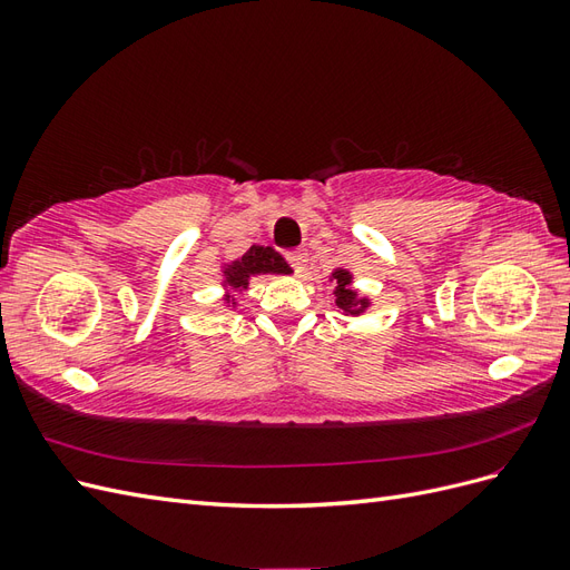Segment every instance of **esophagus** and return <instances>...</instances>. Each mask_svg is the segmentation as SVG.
Instances as JSON below:
<instances>
[{
    "instance_id": "1",
    "label": "esophagus",
    "mask_w": 570,
    "mask_h": 570,
    "mask_svg": "<svg viewBox=\"0 0 570 570\" xmlns=\"http://www.w3.org/2000/svg\"><path fill=\"white\" fill-rule=\"evenodd\" d=\"M287 262H289L292 268H295L297 275H304L308 254H306V249H292V252H287Z\"/></svg>"
}]
</instances>
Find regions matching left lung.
I'll use <instances>...</instances> for the list:
<instances>
[{
    "mask_svg": "<svg viewBox=\"0 0 570 570\" xmlns=\"http://www.w3.org/2000/svg\"><path fill=\"white\" fill-rule=\"evenodd\" d=\"M327 281L335 283V289H333V295H335V308H340V312H342L344 316H361V314H366V308L371 306V299L364 297V295H358V292L352 287V283H354L352 271H347V268H335V271L331 273V278H327Z\"/></svg>",
    "mask_w": 570,
    "mask_h": 570,
    "instance_id": "left-lung-1",
    "label": "left lung"
}]
</instances>
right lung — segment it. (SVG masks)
Masks as SVG:
<instances>
[{
    "label": "right lung",
    "mask_w": 570,
    "mask_h": 570,
    "mask_svg": "<svg viewBox=\"0 0 570 570\" xmlns=\"http://www.w3.org/2000/svg\"><path fill=\"white\" fill-rule=\"evenodd\" d=\"M289 275L292 268L283 258V254L275 252L273 247H262V245H252L245 256L235 258V262H228L220 266L223 275V304L226 306H237V292H245L249 287V281L254 275Z\"/></svg>",
    "instance_id": "add662e5"
}]
</instances>
